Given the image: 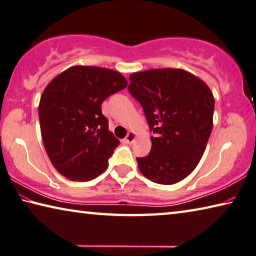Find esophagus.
Wrapping results in <instances>:
<instances>
[{"label":"esophagus","instance_id":"1","mask_svg":"<svg viewBox=\"0 0 256 256\" xmlns=\"http://www.w3.org/2000/svg\"><path fill=\"white\" fill-rule=\"evenodd\" d=\"M135 140H136V134L134 132H129L128 135L126 136L124 140V143H127V144H132Z\"/></svg>","mask_w":256,"mask_h":256}]
</instances>
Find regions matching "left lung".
Returning a JSON list of instances; mask_svg holds the SVG:
<instances>
[{
    "instance_id": "1",
    "label": "left lung",
    "mask_w": 256,
    "mask_h": 256,
    "mask_svg": "<svg viewBox=\"0 0 256 256\" xmlns=\"http://www.w3.org/2000/svg\"><path fill=\"white\" fill-rule=\"evenodd\" d=\"M128 90L143 106L156 137L148 156L137 158L150 182L172 185L192 172L213 127L214 98L202 79L182 69H150L129 76Z\"/></svg>"
}]
</instances>
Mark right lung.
Returning <instances> with one entry per match:
<instances>
[{"mask_svg": "<svg viewBox=\"0 0 256 256\" xmlns=\"http://www.w3.org/2000/svg\"><path fill=\"white\" fill-rule=\"evenodd\" d=\"M127 85L119 71L92 66H70L48 84L38 106L40 134L58 172L88 182L106 170L120 142L100 104Z\"/></svg>", "mask_w": 256, "mask_h": 256, "instance_id": "1", "label": "right lung"}]
</instances>
